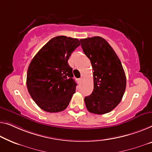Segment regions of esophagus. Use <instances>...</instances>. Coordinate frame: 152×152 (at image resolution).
Instances as JSON below:
<instances>
[{"label":"esophagus","mask_w":152,"mask_h":152,"mask_svg":"<svg viewBox=\"0 0 152 152\" xmlns=\"http://www.w3.org/2000/svg\"><path fill=\"white\" fill-rule=\"evenodd\" d=\"M82 80H83V78H80L78 79V83H81V82H82Z\"/></svg>","instance_id":"esophagus-1"}]
</instances>
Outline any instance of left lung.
Wrapping results in <instances>:
<instances>
[{"mask_svg":"<svg viewBox=\"0 0 152 152\" xmlns=\"http://www.w3.org/2000/svg\"><path fill=\"white\" fill-rule=\"evenodd\" d=\"M80 42L94 71V91L85 98L86 107L94 114L109 113L119 104L125 92L126 77L123 66L104 38L96 36Z\"/></svg>","mask_w":152,"mask_h":152,"instance_id":"8db88e82","label":"left lung"}]
</instances>
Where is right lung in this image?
<instances>
[{"label": "right lung", "instance_id": "1", "mask_svg": "<svg viewBox=\"0 0 152 152\" xmlns=\"http://www.w3.org/2000/svg\"><path fill=\"white\" fill-rule=\"evenodd\" d=\"M80 45L76 38L57 36L45 44L29 64L27 89L37 105L45 111L61 112L69 105L77 84L67 61Z\"/></svg>", "mask_w": 152, "mask_h": 152}]
</instances>
